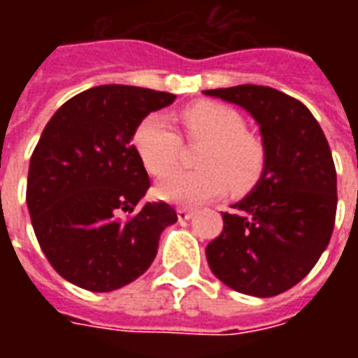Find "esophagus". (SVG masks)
<instances>
[{
	"label": "esophagus",
	"instance_id": "1",
	"mask_svg": "<svg viewBox=\"0 0 358 358\" xmlns=\"http://www.w3.org/2000/svg\"><path fill=\"white\" fill-rule=\"evenodd\" d=\"M176 213H178L180 222H184V220H189V218L194 217V210H192V209H178Z\"/></svg>",
	"mask_w": 358,
	"mask_h": 358
}]
</instances>
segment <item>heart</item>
Instances as JSON below:
<instances>
[{"mask_svg": "<svg viewBox=\"0 0 358 358\" xmlns=\"http://www.w3.org/2000/svg\"><path fill=\"white\" fill-rule=\"evenodd\" d=\"M180 118L189 140L205 141L197 155L201 169L164 174L176 163L182 141L163 115H149L134 132V148L145 171L153 176L164 174L155 187L159 199L201 205L220 197L230 184L236 192L255 186L264 171L266 151L263 141L245 132L238 110L222 103L197 101L182 110Z\"/></svg>", "mask_w": 358, "mask_h": 358, "instance_id": "1", "label": "heart"}]
</instances>
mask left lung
<instances>
[{"instance_id": "obj_1", "label": "left lung", "mask_w": 358, "mask_h": 358, "mask_svg": "<svg viewBox=\"0 0 358 358\" xmlns=\"http://www.w3.org/2000/svg\"><path fill=\"white\" fill-rule=\"evenodd\" d=\"M255 118L266 163L205 255L213 274L236 292L274 297L307 276L328 248L338 209L331 151L313 113L268 86L205 90Z\"/></svg>"}]
</instances>
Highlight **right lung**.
<instances>
[{
  "label": "right lung",
  "instance_id": "1",
  "mask_svg": "<svg viewBox=\"0 0 358 358\" xmlns=\"http://www.w3.org/2000/svg\"><path fill=\"white\" fill-rule=\"evenodd\" d=\"M174 99L136 86H95L61 105L43 128L30 157L27 205L43 255L71 284L97 293L130 284L153 263L161 232L178 220L163 201L120 218L149 189L134 132Z\"/></svg>",
  "mask_w": 358,
  "mask_h": 358
}]
</instances>
